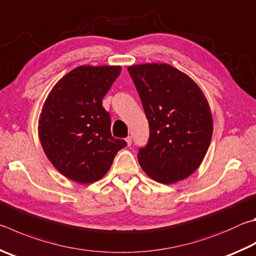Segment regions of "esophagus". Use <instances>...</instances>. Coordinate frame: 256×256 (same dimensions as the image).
<instances>
[{
  "label": "esophagus",
  "instance_id": "esophagus-1",
  "mask_svg": "<svg viewBox=\"0 0 256 256\" xmlns=\"http://www.w3.org/2000/svg\"><path fill=\"white\" fill-rule=\"evenodd\" d=\"M125 141H126V143H128V146H130L132 144V138L131 136H128L126 138H125Z\"/></svg>",
  "mask_w": 256,
  "mask_h": 256
}]
</instances>
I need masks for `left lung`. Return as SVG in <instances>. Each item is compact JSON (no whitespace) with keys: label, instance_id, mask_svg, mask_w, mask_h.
Masks as SVG:
<instances>
[{"label":"left lung","instance_id":"1","mask_svg":"<svg viewBox=\"0 0 256 256\" xmlns=\"http://www.w3.org/2000/svg\"><path fill=\"white\" fill-rule=\"evenodd\" d=\"M150 126L138 160L151 179L170 184L188 178L205 158L212 136V116L194 80L168 64L128 67Z\"/></svg>","mask_w":256,"mask_h":256}]
</instances>
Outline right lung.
Wrapping results in <instances>:
<instances>
[{"mask_svg":"<svg viewBox=\"0 0 256 256\" xmlns=\"http://www.w3.org/2000/svg\"><path fill=\"white\" fill-rule=\"evenodd\" d=\"M120 66L84 64L52 87L39 116V140L60 174L78 184H92L108 174L126 142L110 134L103 98Z\"/></svg>","mask_w":256,"mask_h":256,"instance_id":"right-lung-1","label":"right lung"}]
</instances>
